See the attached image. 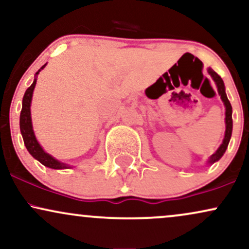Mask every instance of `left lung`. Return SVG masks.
<instances>
[{
	"label": "left lung",
	"instance_id": "obj_1",
	"mask_svg": "<svg viewBox=\"0 0 249 249\" xmlns=\"http://www.w3.org/2000/svg\"><path fill=\"white\" fill-rule=\"evenodd\" d=\"M208 71H209V74H210V75L212 76V79L214 80L215 85H217V88H218V92H219L221 100H223L224 104H225V107H226V113H225V115H226V117H225V122H226L225 138H224L223 143H221L220 147L217 149V152H215L214 154H212L211 158L209 159V163H213V162H215V161L219 160L221 157H223L224 153H225L227 146H229L231 136H232L233 122H232V107H231V103H230L229 98H227V96H226L225 86H224L223 80H221V77L218 75V74L215 73L213 70H211V68H209Z\"/></svg>",
	"mask_w": 249,
	"mask_h": 249
}]
</instances>
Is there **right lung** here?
<instances>
[{
  "label": "right lung",
  "instance_id": "obj_1",
  "mask_svg": "<svg viewBox=\"0 0 249 249\" xmlns=\"http://www.w3.org/2000/svg\"><path fill=\"white\" fill-rule=\"evenodd\" d=\"M46 66L45 64L43 67L39 70L36 75L39 74L43 68ZM37 82V79H35L34 83L26 89L25 94L23 97V106H22V111H20L19 117V127H20V133H22L24 143H25V147L29 151V153L32 155L35 159H37L40 163H43L44 166L49 167L52 169H62L67 168L65 163L59 162L58 160H55L54 158L51 157L50 154L45 153L44 149L41 148V146L39 145L37 139H36L34 130H32V123H31V111H30V107H31V100H32V94H34V89Z\"/></svg>",
  "mask_w": 249,
  "mask_h": 249
}]
</instances>
